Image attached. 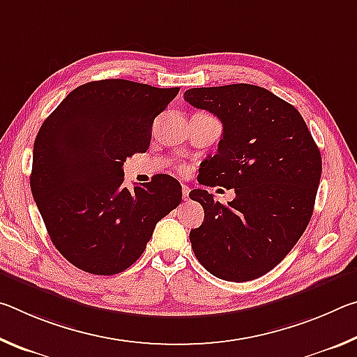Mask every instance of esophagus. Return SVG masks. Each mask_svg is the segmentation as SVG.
<instances>
[{"label": "esophagus", "mask_w": 357, "mask_h": 357, "mask_svg": "<svg viewBox=\"0 0 357 357\" xmlns=\"http://www.w3.org/2000/svg\"><path fill=\"white\" fill-rule=\"evenodd\" d=\"M189 193H190V187L189 185H183V197H184V200H189Z\"/></svg>", "instance_id": "1"}]
</instances>
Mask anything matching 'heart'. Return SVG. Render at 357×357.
Here are the masks:
<instances>
[{
	"mask_svg": "<svg viewBox=\"0 0 357 357\" xmlns=\"http://www.w3.org/2000/svg\"><path fill=\"white\" fill-rule=\"evenodd\" d=\"M179 170H181V172H184V170H185V167H184V165H181V167H179Z\"/></svg>",
	"mask_w": 357,
	"mask_h": 357,
	"instance_id": "obj_1",
	"label": "heart"
}]
</instances>
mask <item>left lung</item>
<instances>
[{
  "instance_id": "1",
  "label": "left lung",
  "mask_w": 357,
  "mask_h": 357,
  "mask_svg": "<svg viewBox=\"0 0 357 357\" xmlns=\"http://www.w3.org/2000/svg\"><path fill=\"white\" fill-rule=\"evenodd\" d=\"M192 107L223 124L217 154L204 160L200 184L234 189L222 204L195 189L204 220L189 238L198 261L228 282L269 273L309 225L321 178V154L296 108L268 89L236 83L187 89Z\"/></svg>"
}]
</instances>
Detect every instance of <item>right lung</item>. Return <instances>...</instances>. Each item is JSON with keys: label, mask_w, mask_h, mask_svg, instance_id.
<instances>
[{"label": "right lung", "mask_w": 357, "mask_h": 357, "mask_svg": "<svg viewBox=\"0 0 357 357\" xmlns=\"http://www.w3.org/2000/svg\"><path fill=\"white\" fill-rule=\"evenodd\" d=\"M179 88L108 78L70 91L40 126L31 192L53 245L84 273L119 274L146 249L183 190L170 174L129 190L123 165L144 153L157 114Z\"/></svg>", "instance_id": "1"}]
</instances>
